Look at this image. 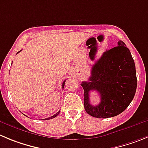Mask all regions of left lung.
Returning a JSON list of instances; mask_svg holds the SVG:
<instances>
[{"mask_svg": "<svg viewBox=\"0 0 148 148\" xmlns=\"http://www.w3.org/2000/svg\"><path fill=\"white\" fill-rule=\"evenodd\" d=\"M91 75L81 85L84 89V107L88 114L98 118L114 117L124 111L134 97L137 79L130 50L122 41L107 50L91 69ZM97 91L101 101L89 103V92Z\"/></svg>", "mask_w": 148, "mask_h": 148, "instance_id": "8db88e82", "label": "left lung"}]
</instances>
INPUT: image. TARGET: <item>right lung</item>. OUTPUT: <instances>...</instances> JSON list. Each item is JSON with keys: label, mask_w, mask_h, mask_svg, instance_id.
<instances>
[{"label": "right lung", "mask_w": 148, "mask_h": 148, "mask_svg": "<svg viewBox=\"0 0 148 148\" xmlns=\"http://www.w3.org/2000/svg\"><path fill=\"white\" fill-rule=\"evenodd\" d=\"M20 51H19V52H17V53H19V52H20ZM65 82H66V80H64L63 81V84H62V88H64V84H65ZM59 113H60V111H58V112L57 113H56V114H54V115H52V116H51V117H49V118H45V119H43L44 120V121H46V120H49V119H52V118H55V117H57L58 115L59 114Z\"/></svg>", "instance_id": "add662e5"}]
</instances>
